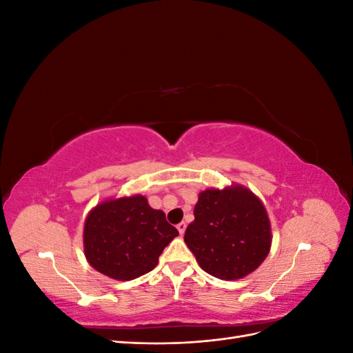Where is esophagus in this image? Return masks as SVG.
I'll return each mask as SVG.
<instances>
[{"mask_svg":"<svg viewBox=\"0 0 353 353\" xmlns=\"http://www.w3.org/2000/svg\"><path fill=\"white\" fill-rule=\"evenodd\" d=\"M176 228H178L179 234H184V231H185V228H187V225H185V222H179V223H178V225H176Z\"/></svg>","mask_w":353,"mask_h":353,"instance_id":"1","label":"esophagus"}]
</instances>
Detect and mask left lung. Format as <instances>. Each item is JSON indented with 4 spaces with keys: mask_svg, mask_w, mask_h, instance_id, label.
<instances>
[{
    "mask_svg": "<svg viewBox=\"0 0 353 353\" xmlns=\"http://www.w3.org/2000/svg\"><path fill=\"white\" fill-rule=\"evenodd\" d=\"M271 240L262 201L241 185L200 193L184 236L200 268L221 280L253 272L268 256Z\"/></svg>",
    "mask_w": 353,
    "mask_h": 353,
    "instance_id": "8db88e82",
    "label": "left lung"
}]
</instances>
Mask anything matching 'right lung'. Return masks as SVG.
Returning <instances> with one entry per match:
<instances>
[{"label":"right lung","instance_id":"1","mask_svg":"<svg viewBox=\"0 0 353 353\" xmlns=\"http://www.w3.org/2000/svg\"><path fill=\"white\" fill-rule=\"evenodd\" d=\"M178 236L162 210L143 196L103 201L87 216L83 252L90 265L110 279L128 281L150 272Z\"/></svg>","mask_w":353,"mask_h":353}]
</instances>
